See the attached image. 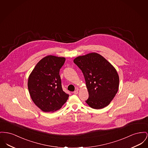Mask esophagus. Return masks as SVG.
<instances>
[{
    "mask_svg": "<svg viewBox=\"0 0 148 148\" xmlns=\"http://www.w3.org/2000/svg\"><path fill=\"white\" fill-rule=\"evenodd\" d=\"M73 93H74V94H75V95H77V94L78 93V90H75V91L73 92Z\"/></svg>",
    "mask_w": 148,
    "mask_h": 148,
    "instance_id": "1",
    "label": "esophagus"
}]
</instances>
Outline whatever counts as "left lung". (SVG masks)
Instances as JSON below:
<instances>
[{
	"instance_id": "8db88e82",
	"label": "left lung",
	"mask_w": 148,
	"mask_h": 148,
	"mask_svg": "<svg viewBox=\"0 0 148 148\" xmlns=\"http://www.w3.org/2000/svg\"><path fill=\"white\" fill-rule=\"evenodd\" d=\"M74 62L82 70L86 82L89 97L86 102L94 109L108 106L119 89V77L115 68L96 52L78 56Z\"/></svg>"
}]
</instances>
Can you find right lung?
Here are the masks:
<instances>
[{"label": "right lung", "instance_id": "obj_1", "mask_svg": "<svg viewBox=\"0 0 148 148\" xmlns=\"http://www.w3.org/2000/svg\"><path fill=\"white\" fill-rule=\"evenodd\" d=\"M65 58L49 55L39 61L29 76L28 88L35 104L45 112L59 110L69 95L62 88L60 69Z\"/></svg>", "mask_w": 148, "mask_h": 148}]
</instances>
